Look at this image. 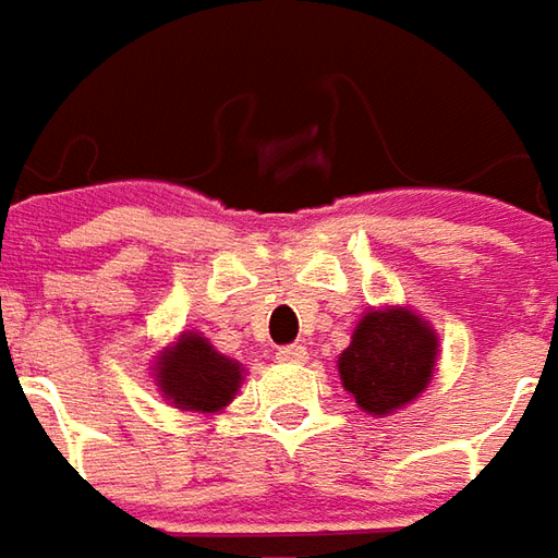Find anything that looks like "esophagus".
<instances>
[{"label": "esophagus", "instance_id": "1", "mask_svg": "<svg viewBox=\"0 0 558 558\" xmlns=\"http://www.w3.org/2000/svg\"><path fill=\"white\" fill-rule=\"evenodd\" d=\"M278 360H283V363H305L308 360V348L305 344H283V348H278Z\"/></svg>", "mask_w": 558, "mask_h": 558}]
</instances>
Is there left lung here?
Listing matches in <instances>:
<instances>
[{
	"mask_svg": "<svg viewBox=\"0 0 558 558\" xmlns=\"http://www.w3.org/2000/svg\"><path fill=\"white\" fill-rule=\"evenodd\" d=\"M437 348V332L415 311L373 308L339 357V378L363 412L381 418L430 385Z\"/></svg>",
	"mask_w": 558,
	"mask_h": 558,
	"instance_id": "8db88e82",
	"label": "left lung"
}]
</instances>
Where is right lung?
<instances>
[{"label": "right lung", "mask_w": 558, "mask_h": 558, "mask_svg": "<svg viewBox=\"0 0 558 558\" xmlns=\"http://www.w3.org/2000/svg\"><path fill=\"white\" fill-rule=\"evenodd\" d=\"M244 366L219 354L201 332H183L155 360V385L161 397L189 412H219L234 400Z\"/></svg>", "instance_id": "add662e5"}]
</instances>
